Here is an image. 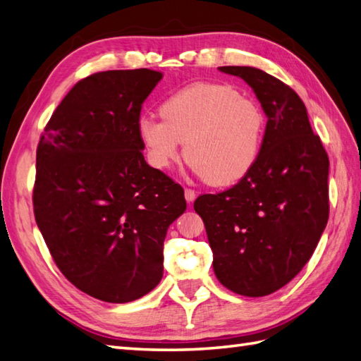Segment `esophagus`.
Segmentation results:
<instances>
[{"label": "esophagus", "mask_w": 361, "mask_h": 361, "mask_svg": "<svg viewBox=\"0 0 361 361\" xmlns=\"http://www.w3.org/2000/svg\"><path fill=\"white\" fill-rule=\"evenodd\" d=\"M184 198H186L188 203H192V201H194V200L197 198L195 190H192V189H186V190H184Z\"/></svg>", "instance_id": "obj_1"}]
</instances>
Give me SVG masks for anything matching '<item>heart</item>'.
Returning a JSON list of instances; mask_svg holds the SVG:
<instances>
[{
  "label": "heart",
  "instance_id": "obj_1",
  "mask_svg": "<svg viewBox=\"0 0 361 361\" xmlns=\"http://www.w3.org/2000/svg\"><path fill=\"white\" fill-rule=\"evenodd\" d=\"M163 120L142 116L140 138L147 161L167 169L181 155L211 186H231L254 169L266 118L257 102L228 85L195 82L161 104Z\"/></svg>",
  "mask_w": 361,
  "mask_h": 361
}]
</instances>
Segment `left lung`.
<instances>
[{
  "label": "left lung",
  "mask_w": 361,
  "mask_h": 361,
  "mask_svg": "<svg viewBox=\"0 0 361 361\" xmlns=\"http://www.w3.org/2000/svg\"><path fill=\"white\" fill-rule=\"evenodd\" d=\"M220 71L245 80L267 116L262 152L245 178L220 194L200 195L224 288L264 297L288 284L312 257L329 219V158L294 89L249 66Z\"/></svg>",
  "instance_id": "8db88e82"
}]
</instances>
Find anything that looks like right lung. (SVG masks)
<instances>
[{"label": "right lung", "instance_id": "right-lung-1", "mask_svg": "<svg viewBox=\"0 0 361 361\" xmlns=\"http://www.w3.org/2000/svg\"><path fill=\"white\" fill-rule=\"evenodd\" d=\"M163 75L106 71L75 85L37 147L33 212L75 288L129 303L163 276L167 228L186 211L178 183L145 161L138 123Z\"/></svg>", "mask_w": 361, "mask_h": 361}]
</instances>
